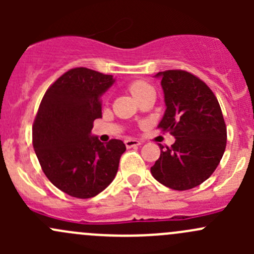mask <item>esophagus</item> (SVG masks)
Segmentation results:
<instances>
[{"label": "esophagus", "mask_w": 254, "mask_h": 254, "mask_svg": "<svg viewBox=\"0 0 254 254\" xmlns=\"http://www.w3.org/2000/svg\"><path fill=\"white\" fill-rule=\"evenodd\" d=\"M125 145H127V148L136 147V146L141 145V141H139V140H135V139H127L125 140Z\"/></svg>", "instance_id": "1"}]
</instances>
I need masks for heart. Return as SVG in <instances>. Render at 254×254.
I'll list each match as a JSON object with an SVG mask.
<instances>
[{
    "label": "heart",
    "mask_w": 254,
    "mask_h": 254,
    "mask_svg": "<svg viewBox=\"0 0 254 254\" xmlns=\"http://www.w3.org/2000/svg\"><path fill=\"white\" fill-rule=\"evenodd\" d=\"M148 89H151V87L142 81H135L129 86V91L131 92V94L136 99L139 98L142 93H145L146 91H148Z\"/></svg>",
    "instance_id": "1"
}]
</instances>
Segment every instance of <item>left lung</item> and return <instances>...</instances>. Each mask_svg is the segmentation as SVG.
Wrapping results in <instances>:
<instances>
[{"label": "left lung", "mask_w": 254, "mask_h": 254, "mask_svg": "<svg viewBox=\"0 0 254 254\" xmlns=\"http://www.w3.org/2000/svg\"><path fill=\"white\" fill-rule=\"evenodd\" d=\"M166 112L158 127L176 141L163 148L151 175L163 186L187 190L205 182L216 170L226 147V125L211 89L196 76L182 70L158 72Z\"/></svg>", "instance_id": "1"}]
</instances>
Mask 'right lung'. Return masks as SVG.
Instances as JSON below:
<instances>
[{
	"mask_svg": "<svg viewBox=\"0 0 254 254\" xmlns=\"http://www.w3.org/2000/svg\"><path fill=\"white\" fill-rule=\"evenodd\" d=\"M115 78L77 67L48 88L33 125V147L49 181L71 196L92 198L115 178L122 140L103 143L91 134L102 118L101 98Z\"/></svg>",
	"mask_w": 254,
	"mask_h": 254,
	"instance_id": "1",
	"label": "right lung"
}]
</instances>
